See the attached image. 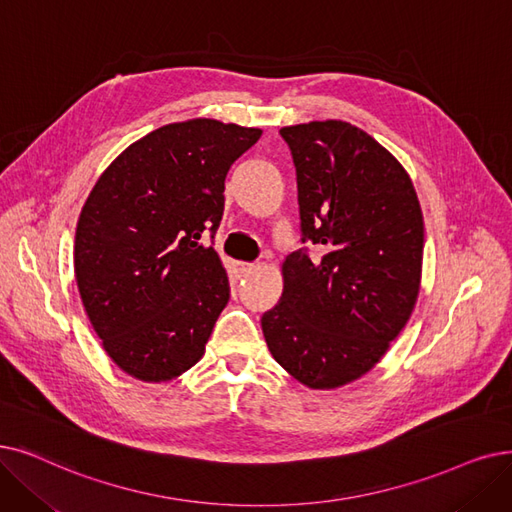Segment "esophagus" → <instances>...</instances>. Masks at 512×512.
<instances>
[{
	"label": "esophagus",
	"instance_id": "esophagus-1",
	"mask_svg": "<svg viewBox=\"0 0 512 512\" xmlns=\"http://www.w3.org/2000/svg\"><path fill=\"white\" fill-rule=\"evenodd\" d=\"M255 270H257L255 263H238V272H240L242 276H247V274H251V272H255Z\"/></svg>",
	"mask_w": 512,
	"mask_h": 512
}]
</instances>
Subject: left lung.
<instances>
[{
  "label": "left lung",
  "mask_w": 512,
  "mask_h": 512,
  "mask_svg": "<svg viewBox=\"0 0 512 512\" xmlns=\"http://www.w3.org/2000/svg\"><path fill=\"white\" fill-rule=\"evenodd\" d=\"M297 169L303 249L282 263V297L261 328L274 360L309 389H339L383 360L420 291L425 224L414 184L360 127H282Z\"/></svg>",
  "instance_id": "obj_1"
}]
</instances>
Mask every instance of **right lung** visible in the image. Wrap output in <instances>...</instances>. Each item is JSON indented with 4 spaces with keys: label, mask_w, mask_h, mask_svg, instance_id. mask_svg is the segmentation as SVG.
Wrapping results in <instances>:
<instances>
[{
    "label": "right lung",
    "mask_w": 512,
    "mask_h": 512,
    "mask_svg": "<svg viewBox=\"0 0 512 512\" xmlns=\"http://www.w3.org/2000/svg\"><path fill=\"white\" fill-rule=\"evenodd\" d=\"M259 138L215 119L163 125L127 146L87 196L79 295L104 351L133 379L165 383L205 355L230 282L201 238L224 215L230 167Z\"/></svg>",
    "instance_id": "1"
}]
</instances>
